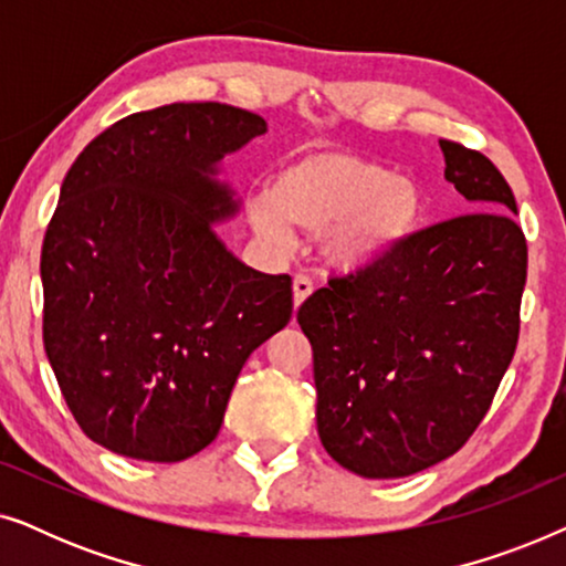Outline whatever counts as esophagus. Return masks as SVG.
Instances as JSON below:
<instances>
[{
	"instance_id": "34e87169",
	"label": "esophagus",
	"mask_w": 566,
	"mask_h": 566,
	"mask_svg": "<svg viewBox=\"0 0 566 566\" xmlns=\"http://www.w3.org/2000/svg\"><path fill=\"white\" fill-rule=\"evenodd\" d=\"M312 291H314V283L308 281L306 275H298V277H293V306H301L304 304V301L312 296Z\"/></svg>"
}]
</instances>
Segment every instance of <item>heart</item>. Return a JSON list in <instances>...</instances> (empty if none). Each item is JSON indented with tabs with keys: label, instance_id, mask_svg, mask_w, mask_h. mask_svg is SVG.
Listing matches in <instances>:
<instances>
[{
	"label": "heart",
	"instance_id": "1",
	"mask_svg": "<svg viewBox=\"0 0 566 566\" xmlns=\"http://www.w3.org/2000/svg\"><path fill=\"white\" fill-rule=\"evenodd\" d=\"M247 211L258 234L277 250L293 242L291 227L322 237L332 270L360 273L394 258L420 229L422 188L374 159L337 149L291 154L268 190L252 192Z\"/></svg>",
	"mask_w": 566,
	"mask_h": 566
}]
</instances>
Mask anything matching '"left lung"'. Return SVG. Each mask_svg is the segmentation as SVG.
Returning a JSON list of instances; mask_svg holds the SVG:
<instances>
[{
    "instance_id": "1",
    "label": "left lung",
    "mask_w": 566,
    "mask_h": 566,
    "mask_svg": "<svg viewBox=\"0 0 566 566\" xmlns=\"http://www.w3.org/2000/svg\"><path fill=\"white\" fill-rule=\"evenodd\" d=\"M440 149L469 213L335 277L296 316L314 350L324 451L366 479L417 474L459 451L517 345L528 247L515 196L484 154Z\"/></svg>"
}]
</instances>
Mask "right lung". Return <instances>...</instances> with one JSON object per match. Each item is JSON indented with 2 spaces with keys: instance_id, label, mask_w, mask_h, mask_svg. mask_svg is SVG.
I'll return each instance as SVG.
<instances>
[{
  "instance_id": "1",
  "label": "right lung",
  "mask_w": 566,
  "mask_h": 566,
  "mask_svg": "<svg viewBox=\"0 0 566 566\" xmlns=\"http://www.w3.org/2000/svg\"><path fill=\"white\" fill-rule=\"evenodd\" d=\"M262 134L242 107L175 103L103 130L64 177L41 254L43 343L107 451H203L247 358L291 322V277L247 268L216 234L242 206L221 161Z\"/></svg>"
}]
</instances>
